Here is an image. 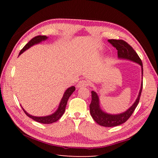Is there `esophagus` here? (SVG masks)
I'll return each instance as SVG.
<instances>
[{
  "label": "esophagus",
  "instance_id": "esophagus-1",
  "mask_svg": "<svg viewBox=\"0 0 158 158\" xmlns=\"http://www.w3.org/2000/svg\"><path fill=\"white\" fill-rule=\"evenodd\" d=\"M89 82L86 80H81V81H79L78 84L77 85V88H82V87H86L89 85Z\"/></svg>",
  "mask_w": 158,
  "mask_h": 158
}]
</instances>
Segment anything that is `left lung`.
<instances>
[{"label": "left lung", "instance_id": "1", "mask_svg": "<svg viewBox=\"0 0 158 158\" xmlns=\"http://www.w3.org/2000/svg\"><path fill=\"white\" fill-rule=\"evenodd\" d=\"M118 50V57L122 59L130 60L135 62L141 66V73L143 76V64L141 62L137 52L133 49L130 45L123 40H108ZM143 82H141V89L139 93L138 97L135 103L127 109L126 111L119 114H109L105 113L100 109V100L97 93L95 91H91L92 100L90 104V113L94 121L98 124L104 127H115L121 125L126 122L129 118L132 116L134 111L138 105L141 97V90H142Z\"/></svg>", "mask_w": 158, "mask_h": 158}]
</instances>
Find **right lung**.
Returning <instances> with one entry per match:
<instances>
[{
	"instance_id": "add662e5",
	"label": "right lung",
	"mask_w": 158,
	"mask_h": 158,
	"mask_svg": "<svg viewBox=\"0 0 158 158\" xmlns=\"http://www.w3.org/2000/svg\"><path fill=\"white\" fill-rule=\"evenodd\" d=\"M48 38V37L46 35H37L36 37H33V39H31L30 41H29L27 44H26L24 47L21 50V52H19V56L21 55L23 52H25L26 49H28L30 48L31 47L33 46L34 44H38L40 42H41L42 41H44ZM75 90V87L74 86H71L68 88V89L65 90V93L63 96L62 99H61V101L60 102L59 106L56 111L54 113L52 114V115H49V116H42V117H38V116H33L32 115H30L28 114L24 109H22L23 111L25 112V114L27 115V116L31 118L34 121H35L38 123H43V124H50V123H53L56 121H57L60 118L63 116V114H64V112L65 111V107L67 105V103H68V100L69 98L70 97V95L73 94V93Z\"/></svg>"
}]
</instances>
